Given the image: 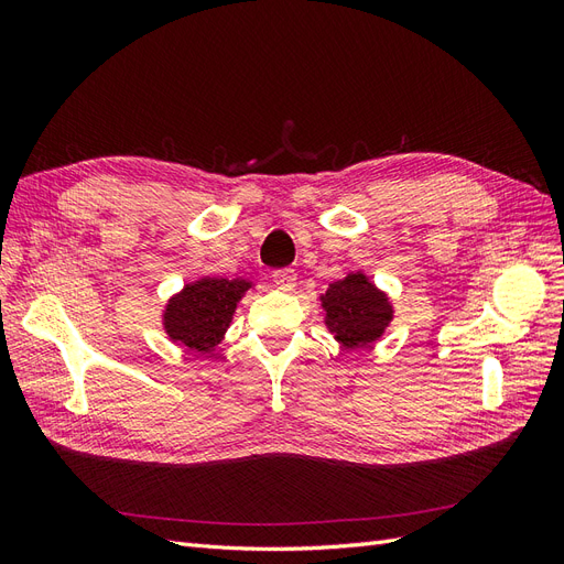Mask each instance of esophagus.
<instances>
[{
    "label": "esophagus",
    "instance_id": "obj_1",
    "mask_svg": "<svg viewBox=\"0 0 564 564\" xmlns=\"http://www.w3.org/2000/svg\"><path fill=\"white\" fill-rule=\"evenodd\" d=\"M272 282H275V286L282 289V292H292V289L296 286V272L292 268L275 270L272 272Z\"/></svg>",
    "mask_w": 564,
    "mask_h": 564
}]
</instances>
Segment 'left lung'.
I'll return each instance as SVG.
<instances>
[{"label":"left lung","mask_w":564,"mask_h":564,"mask_svg":"<svg viewBox=\"0 0 564 564\" xmlns=\"http://www.w3.org/2000/svg\"><path fill=\"white\" fill-rule=\"evenodd\" d=\"M324 324L344 348H365L377 344L392 319L388 296L369 282L365 272H350L329 284L319 296Z\"/></svg>","instance_id":"8db88e82"}]
</instances>
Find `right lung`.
Returning a JSON list of instances; mask_svg holds the SVG:
<instances>
[{
    "instance_id": "add662e5",
    "label": "right lung",
    "mask_w": 564,
    "mask_h": 564,
    "mask_svg": "<svg viewBox=\"0 0 564 564\" xmlns=\"http://www.w3.org/2000/svg\"><path fill=\"white\" fill-rule=\"evenodd\" d=\"M247 289H251V282L226 278H202L185 284L166 303L164 332L187 350L212 355L224 340Z\"/></svg>"
}]
</instances>
